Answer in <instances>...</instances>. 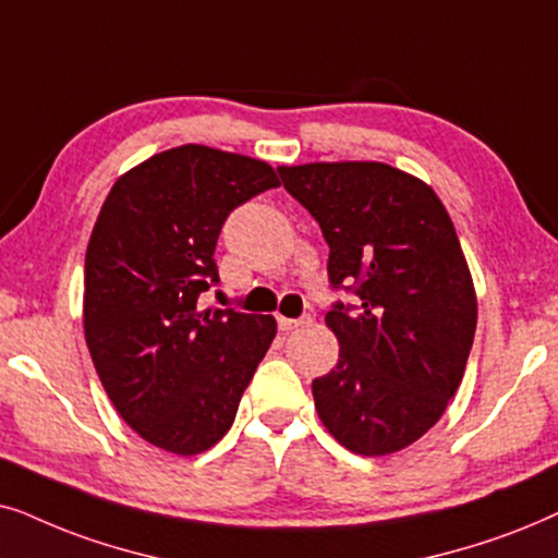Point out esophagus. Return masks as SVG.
<instances>
[{
  "label": "esophagus",
  "instance_id": "esophagus-1",
  "mask_svg": "<svg viewBox=\"0 0 558 558\" xmlns=\"http://www.w3.org/2000/svg\"><path fill=\"white\" fill-rule=\"evenodd\" d=\"M311 322H314V316H311V314H303L299 318L278 316V329L280 331H293V329H299V326H308Z\"/></svg>",
  "mask_w": 558,
  "mask_h": 558
}]
</instances>
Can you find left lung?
<instances>
[{
  "mask_svg": "<svg viewBox=\"0 0 558 558\" xmlns=\"http://www.w3.org/2000/svg\"><path fill=\"white\" fill-rule=\"evenodd\" d=\"M286 191L329 244L326 324L339 362L316 377L326 430L354 454L383 457L421 439L462 383L477 299L454 225L434 191L385 162L278 168Z\"/></svg>",
  "mask_w": 558,
  "mask_h": 558,
  "instance_id": "obj_1",
  "label": "left lung"
}]
</instances>
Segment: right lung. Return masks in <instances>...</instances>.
I'll list each match as a JSON object with an SVG mask.
<instances>
[{
    "label": "right lung",
    "instance_id": "right-lung-1",
    "mask_svg": "<svg viewBox=\"0 0 558 558\" xmlns=\"http://www.w3.org/2000/svg\"><path fill=\"white\" fill-rule=\"evenodd\" d=\"M278 189L263 160L183 145L111 185L86 250L84 331L114 408L153 447L211 449L275 339V318L206 308L236 206Z\"/></svg>",
    "mask_w": 558,
    "mask_h": 558
}]
</instances>
